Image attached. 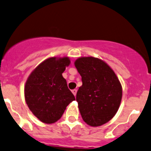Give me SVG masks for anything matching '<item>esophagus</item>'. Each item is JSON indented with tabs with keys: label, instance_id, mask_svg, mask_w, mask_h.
<instances>
[{
	"label": "esophagus",
	"instance_id": "1",
	"mask_svg": "<svg viewBox=\"0 0 151 151\" xmlns=\"http://www.w3.org/2000/svg\"><path fill=\"white\" fill-rule=\"evenodd\" d=\"M77 89H74V90H72V93H74V96H76V94H77Z\"/></svg>",
	"mask_w": 151,
	"mask_h": 151
}]
</instances>
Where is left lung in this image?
<instances>
[{
    "label": "left lung",
    "instance_id": "1",
    "mask_svg": "<svg viewBox=\"0 0 151 151\" xmlns=\"http://www.w3.org/2000/svg\"><path fill=\"white\" fill-rule=\"evenodd\" d=\"M74 64L83 82L76 96L82 118L91 126H100L119 109L122 95L120 83L114 71L98 58H80Z\"/></svg>",
    "mask_w": 151,
    "mask_h": 151
}]
</instances>
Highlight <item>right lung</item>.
<instances>
[{
  "label": "right lung",
  "mask_w": 151,
  "mask_h": 151,
  "mask_svg": "<svg viewBox=\"0 0 151 151\" xmlns=\"http://www.w3.org/2000/svg\"><path fill=\"white\" fill-rule=\"evenodd\" d=\"M68 58H51L32 72L25 85L26 104L41 122L52 124L61 118L67 105L75 100L62 74Z\"/></svg>",
  "instance_id": "obj_1"
}]
</instances>
